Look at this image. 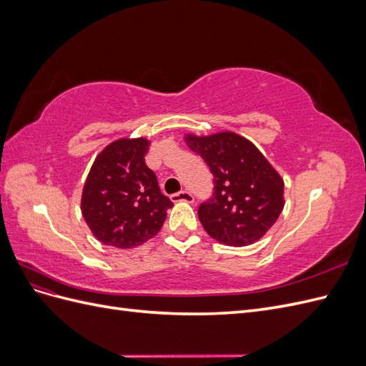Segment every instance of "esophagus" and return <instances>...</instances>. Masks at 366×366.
Here are the masks:
<instances>
[{"mask_svg": "<svg viewBox=\"0 0 366 366\" xmlns=\"http://www.w3.org/2000/svg\"><path fill=\"white\" fill-rule=\"evenodd\" d=\"M171 200L174 203H180V202L192 203L194 202V195L191 192H187V191H182V192H177V194L171 195Z\"/></svg>", "mask_w": 366, "mask_h": 366, "instance_id": "34e87169", "label": "esophagus"}]
</instances>
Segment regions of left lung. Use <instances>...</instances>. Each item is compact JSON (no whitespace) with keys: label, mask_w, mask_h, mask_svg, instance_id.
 <instances>
[{"label":"left lung","mask_w":366,"mask_h":366,"mask_svg":"<svg viewBox=\"0 0 366 366\" xmlns=\"http://www.w3.org/2000/svg\"><path fill=\"white\" fill-rule=\"evenodd\" d=\"M186 145L214 174V197L198 209L204 230L224 246L259 241L281 215L284 180L253 143L234 131L184 134Z\"/></svg>","instance_id":"1"}]
</instances>
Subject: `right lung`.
I'll return each instance as SVG.
<instances>
[{"label":"right lung","mask_w":366,"mask_h":366,"mask_svg":"<svg viewBox=\"0 0 366 366\" xmlns=\"http://www.w3.org/2000/svg\"><path fill=\"white\" fill-rule=\"evenodd\" d=\"M145 137H122L93 162L84 184L81 210L92 234L107 246L132 249L159 234L174 204L160 192L145 163Z\"/></svg>","instance_id":"obj_1"}]
</instances>
